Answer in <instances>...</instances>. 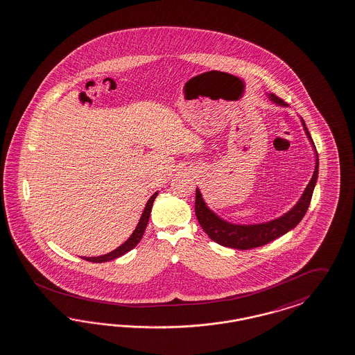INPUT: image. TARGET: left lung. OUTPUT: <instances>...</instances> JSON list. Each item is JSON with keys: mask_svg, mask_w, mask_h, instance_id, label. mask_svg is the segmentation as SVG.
Segmentation results:
<instances>
[{"mask_svg": "<svg viewBox=\"0 0 355 355\" xmlns=\"http://www.w3.org/2000/svg\"><path fill=\"white\" fill-rule=\"evenodd\" d=\"M268 96H270L271 101H274L277 105L286 106V103L275 94L271 93ZM302 122L304 130L313 145L312 137L305 126L304 119H302ZM313 148L315 150V145H313ZM317 175H318V157H317V151H315V167L313 176H312L309 184L306 185L297 204L284 216L272 220L270 223H258V225H234V223L223 221V218L216 216L207 207L200 191L196 189L195 211H196L197 220L201 225L202 230L209 236L210 239L217 242L221 246L232 248V249L250 250L267 245L276 238L288 233L291 229H293L302 221V217L305 216L306 210L309 208L311 200H312L313 189H315V182H317Z\"/></svg>", "mask_w": 355, "mask_h": 355, "instance_id": "8db88e82", "label": "left lung"}]
</instances>
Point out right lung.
<instances>
[{
    "mask_svg": "<svg viewBox=\"0 0 355 355\" xmlns=\"http://www.w3.org/2000/svg\"><path fill=\"white\" fill-rule=\"evenodd\" d=\"M157 196H158V192H155L153 196L150 197V200H148L147 204H146L145 210H144V213H142V217H141L139 223L137 225L134 233H132L130 238H129L123 245H121L119 248L113 250V251L109 252V254H105V255H101V257H91V258H83V259H85V261H88V262H107V261H113V259H116V258H119L121 255H123V254H126L128 251L134 249V248L139 243V241L142 239V236H144L146 226H147L148 218H150L151 208H153V202H154V200H155V197Z\"/></svg>",
    "mask_w": 355,
    "mask_h": 355,
    "instance_id": "add662e5",
    "label": "right lung"
}]
</instances>
